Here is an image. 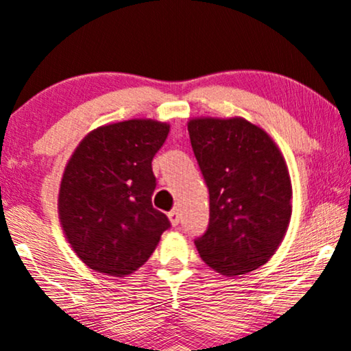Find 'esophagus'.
<instances>
[{"mask_svg": "<svg viewBox=\"0 0 351 351\" xmlns=\"http://www.w3.org/2000/svg\"><path fill=\"white\" fill-rule=\"evenodd\" d=\"M168 219H170L173 227H176V225L180 223V212H178V208H173L171 212H168Z\"/></svg>", "mask_w": 351, "mask_h": 351, "instance_id": "34e87169", "label": "esophagus"}]
</instances>
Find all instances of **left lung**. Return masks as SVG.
Listing matches in <instances>:
<instances>
[{
	"mask_svg": "<svg viewBox=\"0 0 351 351\" xmlns=\"http://www.w3.org/2000/svg\"><path fill=\"white\" fill-rule=\"evenodd\" d=\"M194 157L208 189V225L194 239L199 256L221 275L267 263L291 217V183L274 141L241 118L191 119Z\"/></svg>",
	"mask_w": 351,
	"mask_h": 351,
	"instance_id": "8db88e82",
	"label": "left lung"
}]
</instances>
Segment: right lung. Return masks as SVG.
Returning a JSON list of instances; mask_svg holds the SVG:
<instances>
[{
  "instance_id": "right-lung-1",
  "label": "right lung",
  "mask_w": 351,
  "mask_h": 351,
  "mask_svg": "<svg viewBox=\"0 0 351 351\" xmlns=\"http://www.w3.org/2000/svg\"><path fill=\"white\" fill-rule=\"evenodd\" d=\"M170 126L130 119L101 126L79 144L61 180L60 219L88 267L128 275L152 256L168 217L152 206V158Z\"/></svg>"
}]
</instances>
